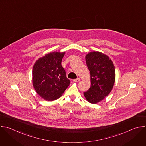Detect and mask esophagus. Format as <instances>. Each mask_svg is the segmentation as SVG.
I'll return each instance as SVG.
<instances>
[{
	"mask_svg": "<svg viewBox=\"0 0 146 146\" xmlns=\"http://www.w3.org/2000/svg\"><path fill=\"white\" fill-rule=\"evenodd\" d=\"M80 81V78H76V79H74L73 80V82H79Z\"/></svg>",
	"mask_w": 146,
	"mask_h": 146,
	"instance_id": "obj_1",
	"label": "esophagus"
}]
</instances>
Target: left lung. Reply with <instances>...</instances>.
<instances>
[{
    "mask_svg": "<svg viewBox=\"0 0 146 146\" xmlns=\"http://www.w3.org/2000/svg\"><path fill=\"white\" fill-rule=\"evenodd\" d=\"M91 74V87L84 92L86 99L91 103L103 100L112 90L115 78V68L111 60L99 52H92L86 56Z\"/></svg>",
    "mask_w": 146,
    "mask_h": 146,
    "instance_id": "left-lung-1",
    "label": "left lung"
}]
</instances>
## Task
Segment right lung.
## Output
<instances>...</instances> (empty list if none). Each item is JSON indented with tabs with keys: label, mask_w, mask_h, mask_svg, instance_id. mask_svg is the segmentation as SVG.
Returning <instances> with one entry per match:
<instances>
[{
	"label": "right lung",
	"mask_w": 146,
	"mask_h": 146,
	"mask_svg": "<svg viewBox=\"0 0 146 146\" xmlns=\"http://www.w3.org/2000/svg\"><path fill=\"white\" fill-rule=\"evenodd\" d=\"M65 52H54L38 59L32 70V82L36 92L44 99H58L69 86L70 81L61 65Z\"/></svg>",
	"instance_id": "add662e5"
}]
</instances>
